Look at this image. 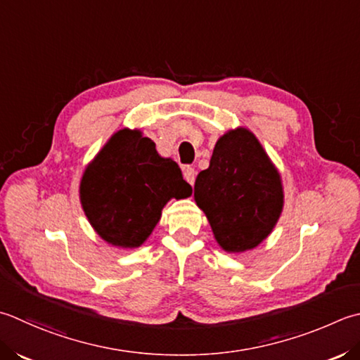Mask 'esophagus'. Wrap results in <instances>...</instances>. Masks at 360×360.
Here are the masks:
<instances>
[{"label":"esophagus","instance_id":"obj_1","mask_svg":"<svg viewBox=\"0 0 360 360\" xmlns=\"http://www.w3.org/2000/svg\"><path fill=\"white\" fill-rule=\"evenodd\" d=\"M182 172H184V179L188 182L190 186H193L195 178H196V172L193 170L192 167H184V168H182Z\"/></svg>","mask_w":360,"mask_h":360}]
</instances>
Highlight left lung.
<instances>
[{"instance_id":"obj_1","label":"left lung","mask_w":360,"mask_h":360,"mask_svg":"<svg viewBox=\"0 0 360 360\" xmlns=\"http://www.w3.org/2000/svg\"><path fill=\"white\" fill-rule=\"evenodd\" d=\"M195 201L217 242L229 252L257 246L284 204L281 178L255 134L240 128L218 139L210 165L195 181Z\"/></svg>"}]
</instances>
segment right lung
<instances>
[{"label":"right lung","mask_w":360,"mask_h":360,"mask_svg":"<svg viewBox=\"0 0 360 360\" xmlns=\"http://www.w3.org/2000/svg\"><path fill=\"white\" fill-rule=\"evenodd\" d=\"M81 202L89 221L105 242L123 248L142 245L170 198H186L192 187L178 164L160 158L140 131L112 136L81 181Z\"/></svg>","instance_id":"obj_1"}]
</instances>
